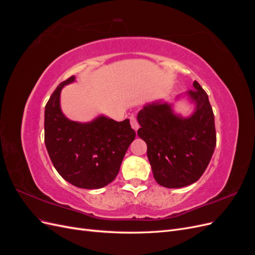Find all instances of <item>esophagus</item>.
Instances as JSON below:
<instances>
[{"mask_svg": "<svg viewBox=\"0 0 255 255\" xmlns=\"http://www.w3.org/2000/svg\"><path fill=\"white\" fill-rule=\"evenodd\" d=\"M129 121H130V126H132V128L137 132V129L139 128V125H138V122H137V120H136L135 116H130V117H129Z\"/></svg>", "mask_w": 255, "mask_h": 255, "instance_id": "1", "label": "esophagus"}]
</instances>
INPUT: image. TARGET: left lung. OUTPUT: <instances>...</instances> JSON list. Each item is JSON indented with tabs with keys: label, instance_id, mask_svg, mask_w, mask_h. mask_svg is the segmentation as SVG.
<instances>
[{
	"label": "left lung",
	"instance_id": "left-lung-1",
	"mask_svg": "<svg viewBox=\"0 0 255 255\" xmlns=\"http://www.w3.org/2000/svg\"><path fill=\"white\" fill-rule=\"evenodd\" d=\"M187 94L197 104L194 115L182 118L171 106L153 103L137 116L138 136L146 143L154 179L167 188H180L197 182L210 164L216 146L214 113L207 94L194 82Z\"/></svg>",
	"mask_w": 255,
	"mask_h": 255
}]
</instances>
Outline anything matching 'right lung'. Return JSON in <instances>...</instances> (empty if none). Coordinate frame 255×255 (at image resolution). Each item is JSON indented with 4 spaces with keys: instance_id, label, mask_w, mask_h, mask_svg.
Segmentation results:
<instances>
[{
    "instance_id": "obj_1",
    "label": "right lung",
    "mask_w": 255,
    "mask_h": 255,
    "mask_svg": "<svg viewBox=\"0 0 255 255\" xmlns=\"http://www.w3.org/2000/svg\"><path fill=\"white\" fill-rule=\"evenodd\" d=\"M74 76L60 83L44 111V142L57 172L80 188L98 189L115 180L136 133L129 120L106 117L89 123L67 119L59 106L60 90Z\"/></svg>"
}]
</instances>
